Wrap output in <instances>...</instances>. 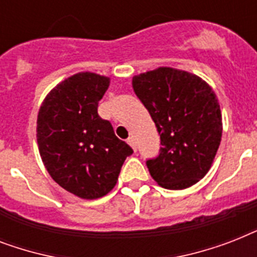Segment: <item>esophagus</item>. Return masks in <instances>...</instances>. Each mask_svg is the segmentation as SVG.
<instances>
[{
	"mask_svg": "<svg viewBox=\"0 0 257 257\" xmlns=\"http://www.w3.org/2000/svg\"><path fill=\"white\" fill-rule=\"evenodd\" d=\"M128 144L131 145L133 148V151L136 152V140H135V137H129L128 139Z\"/></svg>",
	"mask_w": 257,
	"mask_h": 257,
	"instance_id": "34e87169",
	"label": "esophagus"
}]
</instances>
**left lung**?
<instances>
[{"instance_id": "obj_1", "label": "left lung", "mask_w": 257, "mask_h": 257, "mask_svg": "<svg viewBox=\"0 0 257 257\" xmlns=\"http://www.w3.org/2000/svg\"><path fill=\"white\" fill-rule=\"evenodd\" d=\"M133 90L156 124L161 149L147 161L165 189H185L211 169L223 133L219 100L203 78L160 66L132 78Z\"/></svg>"}]
</instances>
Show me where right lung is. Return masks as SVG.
Wrapping results in <instances>:
<instances>
[{"label":"right lung","mask_w":257,"mask_h":257,"mask_svg":"<svg viewBox=\"0 0 257 257\" xmlns=\"http://www.w3.org/2000/svg\"><path fill=\"white\" fill-rule=\"evenodd\" d=\"M109 84V77L80 72L54 86L38 110L42 163L60 187L80 199H98L112 191L133 153L97 113Z\"/></svg>","instance_id":"1"}]
</instances>
